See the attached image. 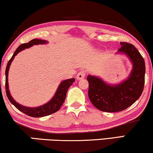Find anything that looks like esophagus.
Returning a JSON list of instances; mask_svg holds the SVG:
<instances>
[{
  "mask_svg": "<svg viewBox=\"0 0 153 153\" xmlns=\"http://www.w3.org/2000/svg\"><path fill=\"white\" fill-rule=\"evenodd\" d=\"M85 74H86V71L85 70H81L80 71H79L78 74H77V79H82L84 77H85Z\"/></svg>",
  "mask_w": 153,
  "mask_h": 153,
  "instance_id": "34e87169",
  "label": "esophagus"
}]
</instances>
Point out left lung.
I'll use <instances>...</instances> for the list:
<instances>
[{"label":"left lung","instance_id":"8db88e82","mask_svg":"<svg viewBox=\"0 0 153 153\" xmlns=\"http://www.w3.org/2000/svg\"><path fill=\"white\" fill-rule=\"evenodd\" d=\"M118 53L130 57L133 69L130 77L118 85H107L98 77L88 76V96L94 106L105 112H117L131 106L140 97L145 83V62L134 46L128 42H120Z\"/></svg>","mask_w":153,"mask_h":153}]
</instances>
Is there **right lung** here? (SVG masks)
Masks as SVG:
<instances>
[{"instance_id": "right-lung-1", "label": "right lung", "mask_w": 153, "mask_h": 153, "mask_svg": "<svg viewBox=\"0 0 153 153\" xmlns=\"http://www.w3.org/2000/svg\"><path fill=\"white\" fill-rule=\"evenodd\" d=\"M47 41L46 40H42V39H34L30 41L28 43H25V44H22L19 46L18 48H16V51H15L14 54H13L11 59L9 60L8 63L7 64V67H6L5 70V91L6 94L10 102L12 105H14L16 108L19 109V111H21V112L24 113L27 116H30L31 117H46V116H48L50 114L56 112L60 109V107H62V105H63V103L65 100L66 92L68 88L70 87V86L73 85V83L75 82V78H71L66 79L64 80L60 83V85L58 87V89L56 91L55 96H53V98L49 101L48 102H47L46 104H45L42 106L38 107H27L21 105L19 103H17L14 99L10 95V91H9V87H8V71H9L10 66L11 64V62H12L13 59L15 57V55H16L18 53L21 51L23 49L27 48L29 47H31L33 45L36 44H46Z\"/></svg>"}]
</instances>
